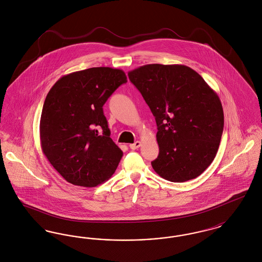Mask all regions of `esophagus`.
<instances>
[{"label":"esophagus","instance_id":"34e87169","mask_svg":"<svg viewBox=\"0 0 262 262\" xmlns=\"http://www.w3.org/2000/svg\"><path fill=\"white\" fill-rule=\"evenodd\" d=\"M141 145V143H140V141H136L135 143H132V144H129V148L133 150H136Z\"/></svg>","mask_w":262,"mask_h":262}]
</instances>
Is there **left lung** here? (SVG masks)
<instances>
[{
  "instance_id": "1",
  "label": "left lung",
  "mask_w": 262,
  "mask_h": 262,
  "mask_svg": "<svg viewBox=\"0 0 262 262\" xmlns=\"http://www.w3.org/2000/svg\"><path fill=\"white\" fill-rule=\"evenodd\" d=\"M157 125L159 155L151 162L163 179L183 183L214 160L224 127L217 93L184 64L151 63L128 72Z\"/></svg>"
}]
</instances>
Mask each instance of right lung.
<instances>
[{
  "label": "right lung",
  "mask_w": 262,
  "mask_h": 262,
  "mask_svg": "<svg viewBox=\"0 0 262 262\" xmlns=\"http://www.w3.org/2000/svg\"><path fill=\"white\" fill-rule=\"evenodd\" d=\"M126 81L124 71L99 67L63 75L51 88L40 119L41 147L67 182L96 187L115 173L123 151L110 137L103 105Z\"/></svg>",
  "instance_id": "right-lung-1"
}]
</instances>
